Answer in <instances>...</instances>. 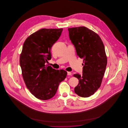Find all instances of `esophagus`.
Masks as SVG:
<instances>
[{"instance_id":"esophagus-1","label":"esophagus","mask_w":128,"mask_h":128,"mask_svg":"<svg viewBox=\"0 0 128 128\" xmlns=\"http://www.w3.org/2000/svg\"><path fill=\"white\" fill-rule=\"evenodd\" d=\"M72 75V74L71 72H68V75L70 76V75Z\"/></svg>"}]
</instances>
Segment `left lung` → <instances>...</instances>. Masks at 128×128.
I'll use <instances>...</instances> for the list:
<instances>
[{
	"label": "left lung",
	"mask_w": 128,
	"mask_h": 128,
	"mask_svg": "<svg viewBox=\"0 0 128 128\" xmlns=\"http://www.w3.org/2000/svg\"><path fill=\"white\" fill-rule=\"evenodd\" d=\"M68 30L77 55L84 62L82 74L73 75L79 80L74 92L80 96L87 98L100 86L107 65L104 46L98 34L85 26L69 28Z\"/></svg>",
	"instance_id": "left-lung-1"
}]
</instances>
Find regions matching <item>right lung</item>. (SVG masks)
<instances>
[{
    "label": "right lung",
    "instance_id": "add662e5",
    "mask_svg": "<svg viewBox=\"0 0 128 128\" xmlns=\"http://www.w3.org/2000/svg\"><path fill=\"white\" fill-rule=\"evenodd\" d=\"M62 30H39L28 37L22 46L20 64L24 80L30 92L41 100L53 98L67 75L63 70H56L45 65L51 59V49Z\"/></svg>",
    "mask_w": 128,
    "mask_h": 128
}]
</instances>
